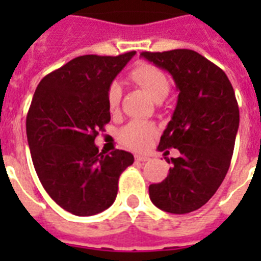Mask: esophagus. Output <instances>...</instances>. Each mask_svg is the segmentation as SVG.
Listing matches in <instances>:
<instances>
[{"label": "esophagus", "instance_id": "1", "mask_svg": "<svg viewBox=\"0 0 261 261\" xmlns=\"http://www.w3.org/2000/svg\"><path fill=\"white\" fill-rule=\"evenodd\" d=\"M134 157H135V161H139V163H145V161L149 160L147 155H143V154H135Z\"/></svg>", "mask_w": 261, "mask_h": 261}]
</instances>
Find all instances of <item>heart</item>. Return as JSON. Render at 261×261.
<instances>
[{"label":"heart","mask_w":261,"mask_h":261,"mask_svg":"<svg viewBox=\"0 0 261 261\" xmlns=\"http://www.w3.org/2000/svg\"><path fill=\"white\" fill-rule=\"evenodd\" d=\"M130 79L142 88L154 101H163L171 90V80L165 71L150 63H141L130 73ZM122 100V89L118 83H112L107 90V104L111 112H116ZM157 128L154 124L142 120H134L123 127L120 141L134 150H145L150 146Z\"/></svg>","instance_id":"heart-1"}]
</instances>
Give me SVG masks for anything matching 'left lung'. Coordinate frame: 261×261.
Instances as JSON below:
<instances>
[{"label": "left lung", "mask_w": 261, "mask_h": 261, "mask_svg": "<svg viewBox=\"0 0 261 261\" xmlns=\"http://www.w3.org/2000/svg\"><path fill=\"white\" fill-rule=\"evenodd\" d=\"M141 55L169 71L178 89L159 150L169 153L167 149L173 147L180 155L171 159L172 168L164 181L149 186V196L160 210L187 214L210 200L229 171L239 130V104L225 71L196 51H143Z\"/></svg>", "instance_id": "8db88e82"}]
</instances>
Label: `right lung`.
<instances>
[{
    "instance_id": "right-lung-1",
    "label": "right lung",
    "mask_w": 261,
    "mask_h": 261,
    "mask_svg": "<svg viewBox=\"0 0 261 261\" xmlns=\"http://www.w3.org/2000/svg\"><path fill=\"white\" fill-rule=\"evenodd\" d=\"M135 55H83L39 83L27 115L35 171L57 204L79 217L107 210L118 195L119 176L134 163L124 150L106 154L94 138L110 123L107 90Z\"/></svg>"
}]
</instances>
